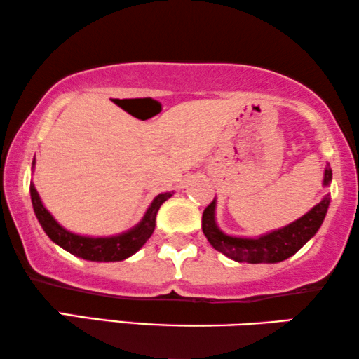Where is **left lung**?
Instances as JSON below:
<instances>
[{
	"label": "left lung",
	"instance_id": "obj_1",
	"mask_svg": "<svg viewBox=\"0 0 359 359\" xmlns=\"http://www.w3.org/2000/svg\"><path fill=\"white\" fill-rule=\"evenodd\" d=\"M332 183V168H325L323 186ZM330 206L327 194L316 206L310 209L300 219L293 221L282 229L272 231L259 237H234L227 236L216 224V199L204 209L203 232L214 249L219 250L236 262L248 264H277L299 252L320 229Z\"/></svg>",
	"mask_w": 359,
	"mask_h": 359
}]
</instances>
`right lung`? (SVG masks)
<instances>
[{"mask_svg":"<svg viewBox=\"0 0 359 359\" xmlns=\"http://www.w3.org/2000/svg\"><path fill=\"white\" fill-rule=\"evenodd\" d=\"M32 166H34V160H32ZM31 201L32 209L39 221L41 227H43L49 239L66 249L67 252L77 257L92 260V262H118L133 255L137 250L143 248V244L150 239L153 231H155V221L158 209L166 199L173 196V193H161L153 199L150 208L147 209L143 219L138 222L133 229L127 232H122L118 236L110 237H88V236H79L74 232L64 229L57 221L54 219L53 214L44 208L43 201H41L39 193L36 191V186L31 183Z\"/></svg>","mask_w":359,"mask_h":359,"instance_id":"right-lung-1","label":"right lung"}]
</instances>
